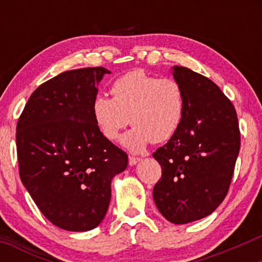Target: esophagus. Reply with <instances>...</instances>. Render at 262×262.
Wrapping results in <instances>:
<instances>
[{"label":"esophagus","instance_id":"1","mask_svg":"<svg viewBox=\"0 0 262 262\" xmlns=\"http://www.w3.org/2000/svg\"><path fill=\"white\" fill-rule=\"evenodd\" d=\"M139 161H141V159H139V157H134V156L128 157V164H130V166H135V164L138 163Z\"/></svg>","mask_w":262,"mask_h":262}]
</instances>
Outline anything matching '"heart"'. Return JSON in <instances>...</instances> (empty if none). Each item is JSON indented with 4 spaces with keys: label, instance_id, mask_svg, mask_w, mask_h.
<instances>
[{
    "label": "heart",
    "instance_id": "obj_1",
    "mask_svg": "<svg viewBox=\"0 0 262 262\" xmlns=\"http://www.w3.org/2000/svg\"><path fill=\"white\" fill-rule=\"evenodd\" d=\"M111 94L112 99L95 96L93 118L110 141H114L128 123L134 125L120 141L132 152L142 151L150 142L169 141L184 120L185 93L174 78H159L144 70H134L113 82Z\"/></svg>",
    "mask_w": 262,
    "mask_h": 262
}]
</instances>
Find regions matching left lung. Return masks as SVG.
I'll return each instance as SVG.
<instances>
[{"mask_svg": "<svg viewBox=\"0 0 262 262\" xmlns=\"http://www.w3.org/2000/svg\"><path fill=\"white\" fill-rule=\"evenodd\" d=\"M171 69L184 89L185 116L177 134L152 154L162 168L152 196L167 221L186 224L224 200L241 136L235 107L216 83L188 68Z\"/></svg>", "mask_w": 262, "mask_h": 262, "instance_id": "8db88e82", "label": "left lung"}]
</instances>
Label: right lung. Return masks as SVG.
<instances>
[{"label": "right lung", "mask_w": 262, "mask_h": 262, "mask_svg": "<svg viewBox=\"0 0 262 262\" xmlns=\"http://www.w3.org/2000/svg\"><path fill=\"white\" fill-rule=\"evenodd\" d=\"M102 67L69 70L39 85L16 125L21 181L41 213L68 231H88L106 216L111 182L127 154L103 137L92 114Z\"/></svg>", "instance_id": "add662e5"}]
</instances>
